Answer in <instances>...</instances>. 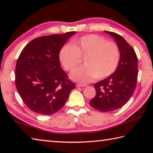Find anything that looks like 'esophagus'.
<instances>
[{
    "instance_id": "34e87169",
    "label": "esophagus",
    "mask_w": 153,
    "mask_h": 153,
    "mask_svg": "<svg viewBox=\"0 0 153 153\" xmlns=\"http://www.w3.org/2000/svg\"><path fill=\"white\" fill-rule=\"evenodd\" d=\"M77 87H85L86 86V84H76Z\"/></svg>"
}]
</instances>
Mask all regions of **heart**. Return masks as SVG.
I'll return each mask as SVG.
<instances>
[{
  "label": "heart",
  "instance_id": "1",
  "mask_svg": "<svg viewBox=\"0 0 153 153\" xmlns=\"http://www.w3.org/2000/svg\"><path fill=\"white\" fill-rule=\"evenodd\" d=\"M84 58L85 65L71 72L74 81L86 83L96 77L105 78L114 73L120 60L117 44L107 41L101 36L90 34L74 40L71 45H64L59 53V61L67 71H71Z\"/></svg>",
  "mask_w": 153,
  "mask_h": 153
}]
</instances>
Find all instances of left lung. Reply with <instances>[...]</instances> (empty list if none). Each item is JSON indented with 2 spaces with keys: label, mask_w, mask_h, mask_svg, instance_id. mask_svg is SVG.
Wrapping results in <instances>:
<instances>
[{
  "label": "left lung",
  "mask_w": 153,
  "mask_h": 153,
  "mask_svg": "<svg viewBox=\"0 0 153 153\" xmlns=\"http://www.w3.org/2000/svg\"><path fill=\"white\" fill-rule=\"evenodd\" d=\"M105 32L115 38L120 48V60L113 74L94 84L97 94L90 105L102 112H110L122 107L132 96L137 84L138 58L122 36Z\"/></svg>",
  "instance_id": "left-lung-1"
}]
</instances>
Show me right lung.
I'll return each instance as SVG.
<instances>
[{"mask_svg": "<svg viewBox=\"0 0 153 153\" xmlns=\"http://www.w3.org/2000/svg\"><path fill=\"white\" fill-rule=\"evenodd\" d=\"M76 32L36 38L23 49L15 69V84L33 112L49 115L63 107L76 85L61 67L59 53Z\"/></svg>", "mask_w": 153, "mask_h": 153, "instance_id": "obj_1", "label": "right lung"}]
</instances>
